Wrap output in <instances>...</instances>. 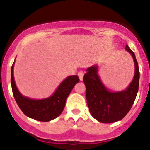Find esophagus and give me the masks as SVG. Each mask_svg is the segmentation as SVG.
I'll return each mask as SVG.
<instances>
[{
    "label": "esophagus",
    "instance_id": "esophagus-1",
    "mask_svg": "<svg viewBox=\"0 0 150 150\" xmlns=\"http://www.w3.org/2000/svg\"><path fill=\"white\" fill-rule=\"evenodd\" d=\"M83 75H84V72H83V71H80V72H78V77H79V79H80L81 81L83 80Z\"/></svg>",
    "mask_w": 150,
    "mask_h": 150
}]
</instances>
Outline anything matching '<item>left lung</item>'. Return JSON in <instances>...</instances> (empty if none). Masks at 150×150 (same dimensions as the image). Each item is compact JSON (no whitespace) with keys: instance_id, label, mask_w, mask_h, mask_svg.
Segmentation results:
<instances>
[{"instance_id":"left-lung-1","label":"left lung","mask_w":150,"mask_h":150,"mask_svg":"<svg viewBox=\"0 0 150 150\" xmlns=\"http://www.w3.org/2000/svg\"><path fill=\"white\" fill-rule=\"evenodd\" d=\"M125 49L133 57L135 69L133 80L125 90L117 93L109 91L97 74V66L87 68L83 75L87 106L90 114L102 123H112L122 120L129 113L137 96L140 78L138 63L134 53L127 45Z\"/></svg>"}]
</instances>
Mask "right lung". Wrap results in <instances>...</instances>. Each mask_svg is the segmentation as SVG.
Masks as SVG:
<instances>
[{
    "label": "right lung",
    "mask_w": 150,
    "mask_h": 150,
    "mask_svg": "<svg viewBox=\"0 0 150 150\" xmlns=\"http://www.w3.org/2000/svg\"><path fill=\"white\" fill-rule=\"evenodd\" d=\"M13 63L11 68V86L15 100L21 111L30 118L42 122H48L60 115L65 107L66 100L75 85L79 82L78 75H71L66 78L57 87L52 96L44 99H31L23 96L15 83L13 76Z\"/></svg>",
    "instance_id": "add662e5"
}]
</instances>
